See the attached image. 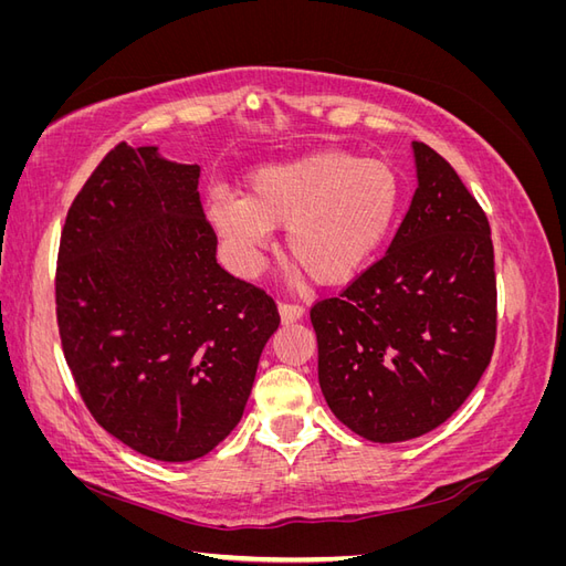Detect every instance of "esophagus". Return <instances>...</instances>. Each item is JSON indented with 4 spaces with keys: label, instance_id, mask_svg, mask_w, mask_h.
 Segmentation results:
<instances>
[{
    "label": "esophagus",
    "instance_id": "34e87169",
    "mask_svg": "<svg viewBox=\"0 0 566 566\" xmlns=\"http://www.w3.org/2000/svg\"><path fill=\"white\" fill-rule=\"evenodd\" d=\"M279 314L283 323H295L304 316V306L302 304H290V302H281L279 304Z\"/></svg>",
    "mask_w": 566,
    "mask_h": 566
}]
</instances>
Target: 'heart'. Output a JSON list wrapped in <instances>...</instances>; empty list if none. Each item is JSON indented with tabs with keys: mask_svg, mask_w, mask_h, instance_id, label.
I'll use <instances>...</instances> for the list:
<instances>
[{
	"mask_svg": "<svg viewBox=\"0 0 566 566\" xmlns=\"http://www.w3.org/2000/svg\"><path fill=\"white\" fill-rule=\"evenodd\" d=\"M399 205L401 181L387 163L321 150L256 169L245 198L214 193L208 214L241 271L260 264L269 229H285V260L318 285H339L385 245Z\"/></svg>",
	"mask_w": 566,
	"mask_h": 566,
	"instance_id": "b5f03b06",
	"label": "heart"
}]
</instances>
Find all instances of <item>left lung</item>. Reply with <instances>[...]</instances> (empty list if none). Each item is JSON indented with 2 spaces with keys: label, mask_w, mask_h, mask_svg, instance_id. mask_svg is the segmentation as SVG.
<instances>
[{
  "label": "left lung",
  "mask_w": 566,
  "mask_h": 566,
  "mask_svg": "<svg viewBox=\"0 0 566 566\" xmlns=\"http://www.w3.org/2000/svg\"><path fill=\"white\" fill-rule=\"evenodd\" d=\"M413 156L418 188L387 254L312 306L323 397L378 443L449 420L495 345L489 219L437 150L413 142Z\"/></svg>",
  "instance_id": "1"
}]
</instances>
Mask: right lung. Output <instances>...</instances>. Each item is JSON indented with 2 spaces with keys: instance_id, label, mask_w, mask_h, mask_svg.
<instances>
[{
  "instance_id": "right-lung-1",
  "label": "right lung",
  "mask_w": 566,
  "mask_h": 566,
  "mask_svg": "<svg viewBox=\"0 0 566 566\" xmlns=\"http://www.w3.org/2000/svg\"><path fill=\"white\" fill-rule=\"evenodd\" d=\"M198 165L117 144L65 217L56 318L94 420L136 453L186 462L241 422L281 316L217 264Z\"/></svg>"
}]
</instances>
